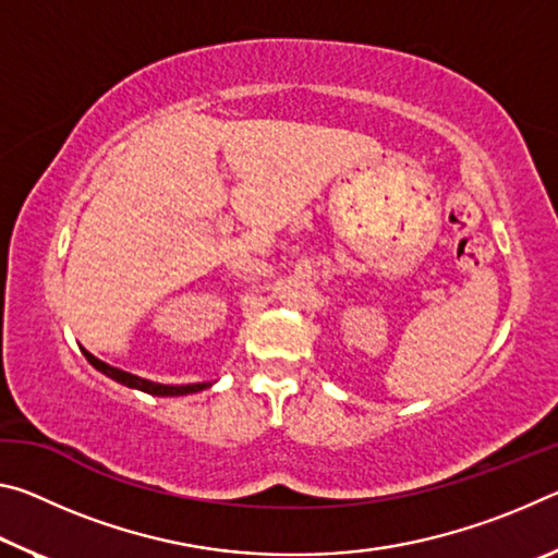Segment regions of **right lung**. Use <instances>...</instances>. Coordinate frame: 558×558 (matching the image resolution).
Listing matches in <instances>:
<instances>
[{
	"label": "right lung",
	"instance_id": "add662e5",
	"mask_svg": "<svg viewBox=\"0 0 558 558\" xmlns=\"http://www.w3.org/2000/svg\"><path fill=\"white\" fill-rule=\"evenodd\" d=\"M83 354H86L88 362H90L93 366H96L98 372L110 376V379L125 384V386H130V389H140V391L153 393V396H184V393H196V391H202V389H209V386H211V384H186V386L155 384V381L140 379V376H135V374L120 372V369H116V366H110V364H106V362H100V359H96L90 352H86V349H83Z\"/></svg>",
	"mask_w": 558,
	"mask_h": 558
}]
</instances>
